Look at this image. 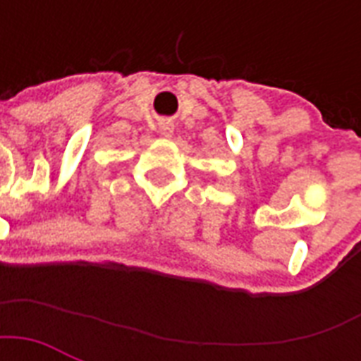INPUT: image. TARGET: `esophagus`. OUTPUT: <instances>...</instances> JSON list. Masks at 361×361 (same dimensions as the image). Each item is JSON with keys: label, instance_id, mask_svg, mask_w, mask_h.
<instances>
[{"label": "esophagus", "instance_id": "1", "mask_svg": "<svg viewBox=\"0 0 361 361\" xmlns=\"http://www.w3.org/2000/svg\"><path fill=\"white\" fill-rule=\"evenodd\" d=\"M161 135L163 136H172V133H174V125L170 123V121H161Z\"/></svg>", "mask_w": 361, "mask_h": 361}]
</instances>
